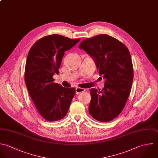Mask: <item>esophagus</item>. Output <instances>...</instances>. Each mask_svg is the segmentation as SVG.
<instances>
[{
    "label": "esophagus",
    "mask_w": 158,
    "mask_h": 158,
    "mask_svg": "<svg viewBox=\"0 0 158 158\" xmlns=\"http://www.w3.org/2000/svg\"><path fill=\"white\" fill-rule=\"evenodd\" d=\"M84 91H85V90H84V89H82V88L77 87V88L76 89V94L77 95H78V94H81V93H82V92H84Z\"/></svg>",
    "instance_id": "1"
}]
</instances>
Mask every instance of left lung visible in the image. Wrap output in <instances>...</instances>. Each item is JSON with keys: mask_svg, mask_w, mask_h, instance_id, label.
Instances as JSON below:
<instances>
[{"mask_svg": "<svg viewBox=\"0 0 158 158\" xmlns=\"http://www.w3.org/2000/svg\"><path fill=\"white\" fill-rule=\"evenodd\" d=\"M79 48L94 60L105 80L102 90L91 89L89 113L101 122L111 121L123 109L133 81V67L126 46L108 35H98L83 40Z\"/></svg>", "mask_w": 158, "mask_h": 158, "instance_id": "8db88e82", "label": "left lung"}]
</instances>
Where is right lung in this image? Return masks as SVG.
I'll return each mask as SVG.
<instances>
[{"instance_id":"right-lung-1","label":"right lung","mask_w":158,"mask_h":158,"mask_svg":"<svg viewBox=\"0 0 158 158\" xmlns=\"http://www.w3.org/2000/svg\"><path fill=\"white\" fill-rule=\"evenodd\" d=\"M80 40L48 35L35 43L29 52L25 68L26 85L38 112L48 121L64 118L75 94L74 88L54 83L52 76L59 73L64 52Z\"/></svg>"}]
</instances>
